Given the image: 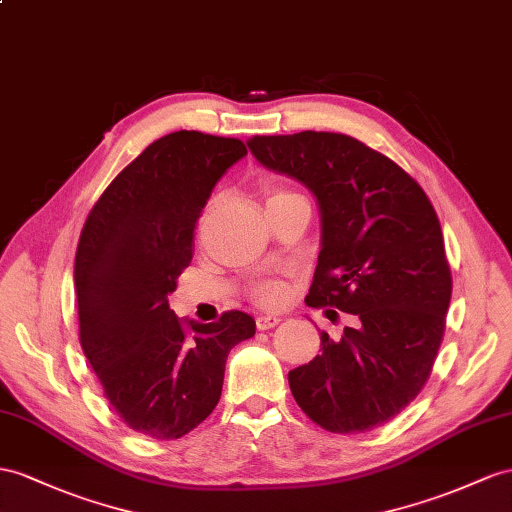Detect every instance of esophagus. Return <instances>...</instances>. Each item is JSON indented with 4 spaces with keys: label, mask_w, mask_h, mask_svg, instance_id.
<instances>
[{
    "label": "esophagus",
    "mask_w": 512,
    "mask_h": 512,
    "mask_svg": "<svg viewBox=\"0 0 512 512\" xmlns=\"http://www.w3.org/2000/svg\"><path fill=\"white\" fill-rule=\"evenodd\" d=\"M279 322H281V318H277V316H259L255 320L259 331H268V329H272V326H277Z\"/></svg>",
    "instance_id": "esophagus-1"
}]
</instances>
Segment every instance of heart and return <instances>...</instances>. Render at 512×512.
<instances>
[{
	"label": "heart",
	"instance_id": "heart-1",
	"mask_svg": "<svg viewBox=\"0 0 512 512\" xmlns=\"http://www.w3.org/2000/svg\"><path fill=\"white\" fill-rule=\"evenodd\" d=\"M281 194H292V192L274 190L272 196H281ZM285 298H287V285L283 281L270 279V281H264L255 287V300L261 307H279L285 303Z\"/></svg>",
	"mask_w": 512,
	"mask_h": 512
}]
</instances>
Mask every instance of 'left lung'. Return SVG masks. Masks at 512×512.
<instances>
[{
  "instance_id": "left-lung-1",
  "label": "left lung",
  "mask_w": 512,
  "mask_h": 512,
  "mask_svg": "<svg viewBox=\"0 0 512 512\" xmlns=\"http://www.w3.org/2000/svg\"><path fill=\"white\" fill-rule=\"evenodd\" d=\"M255 160L303 183L320 209L309 307L352 316L342 337L290 374L292 396L329 432L355 435L396 417L428 381L452 277L426 192L389 157L331 131L253 136Z\"/></svg>"
}]
</instances>
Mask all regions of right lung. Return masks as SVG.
I'll return each mask as SVG.
<instances>
[{"label": "right lung", "instance_id": "add662e5", "mask_svg": "<svg viewBox=\"0 0 512 512\" xmlns=\"http://www.w3.org/2000/svg\"><path fill=\"white\" fill-rule=\"evenodd\" d=\"M246 155L238 138L173 131L123 168L88 214L75 255L82 350L123 422L179 439L216 409L233 346L255 335L244 311L179 322L168 307L190 266L212 190Z\"/></svg>", "mask_w": 512, "mask_h": 512}]
</instances>
